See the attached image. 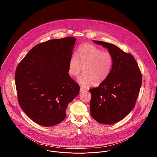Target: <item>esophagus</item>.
<instances>
[{"label":"esophagus","mask_w":157,"mask_h":157,"mask_svg":"<svg viewBox=\"0 0 157 157\" xmlns=\"http://www.w3.org/2000/svg\"><path fill=\"white\" fill-rule=\"evenodd\" d=\"M85 89H84L83 88H82V87H80V92H83V91H85Z\"/></svg>","instance_id":"1"}]
</instances>
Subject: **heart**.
I'll return each mask as SVG.
<instances>
[{
    "label": "heart",
    "mask_w": 157,
    "mask_h": 157,
    "mask_svg": "<svg viewBox=\"0 0 157 157\" xmlns=\"http://www.w3.org/2000/svg\"><path fill=\"white\" fill-rule=\"evenodd\" d=\"M113 65L111 53L102 51L97 46L90 44L81 45L78 49L77 56L73 55L69 62V72L74 77H78L83 67L85 72L79 78V82L83 86L95 83L100 85L109 75Z\"/></svg>",
    "instance_id": "heart-1"
}]
</instances>
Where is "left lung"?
I'll return each mask as SVG.
<instances>
[{"label":"left lung","mask_w":157,"mask_h":157,"mask_svg":"<svg viewBox=\"0 0 157 157\" xmlns=\"http://www.w3.org/2000/svg\"><path fill=\"white\" fill-rule=\"evenodd\" d=\"M111 53L113 65L104 82L90 89L92 118L103 124H113L124 118L135 106L142 84V74L134 57L116 45L94 40Z\"/></svg>","instance_id":"obj_1"}]
</instances>
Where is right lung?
<instances>
[{
    "mask_svg": "<svg viewBox=\"0 0 157 157\" xmlns=\"http://www.w3.org/2000/svg\"><path fill=\"white\" fill-rule=\"evenodd\" d=\"M76 40L68 36L39 44L17 67L18 102L39 125L51 127L59 124L67 116V105L79 92V86L68 74Z\"/></svg>",
    "mask_w": 157,
    "mask_h": 157,
    "instance_id": "obj_1",
    "label": "right lung"
}]
</instances>
